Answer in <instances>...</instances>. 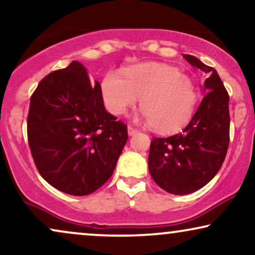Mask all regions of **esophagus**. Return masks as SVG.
Returning a JSON list of instances; mask_svg holds the SVG:
<instances>
[{
  "label": "esophagus",
  "instance_id": "esophagus-1",
  "mask_svg": "<svg viewBox=\"0 0 255 255\" xmlns=\"http://www.w3.org/2000/svg\"><path fill=\"white\" fill-rule=\"evenodd\" d=\"M128 134H130V135H133L135 133H138V132H139V131H138L137 128H134L133 127H131V125H128Z\"/></svg>",
  "mask_w": 255,
  "mask_h": 255
}]
</instances>
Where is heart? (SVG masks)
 Here are the masks:
<instances>
[{"label":"heart","instance_id":"1","mask_svg":"<svg viewBox=\"0 0 255 255\" xmlns=\"http://www.w3.org/2000/svg\"><path fill=\"white\" fill-rule=\"evenodd\" d=\"M105 107L120 116L134 107L140 108L154 130L170 133L191 121L198 101L193 79L168 64L157 62L133 65L122 71H111L102 82Z\"/></svg>","mask_w":255,"mask_h":255}]
</instances>
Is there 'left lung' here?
Wrapping results in <instances>:
<instances>
[{
  "instance_id": "1",
  "label": "left lung",
  "mask_w": 255,
  "mask_h": 255,
  "mask_svg": "<svg viewBox=\"0 0 255 255\" xmlns=\"http://www.w3.org/2000/svg\"><path fill=\"white\" fill-rule=\"evenodd\" d=\"M183 57L205 72L204 98L187 127L170 137L152 138L148 171L158 186L172 194H188L216 176L230 144L229 92L216 69L192 55Z\"/></svg>"
}]
</instances>
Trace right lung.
<instances>
[{"mask_svg": "<svg viewBox=\"0 0 255 255\" xmlns=\"http://www.w3.org/2000/svg\"><path fill=\"white\" fill-rule=\"evenodd\" d=\"M26 131L39 174L71 196L103 186L128 140L127 124L105 110L101 85L77 61L39 82Z\"/></svg>", "mask_w": 255, "mask_h": 255, "instance_id": "obj_1", "label": "right lung"}]
</instances>
